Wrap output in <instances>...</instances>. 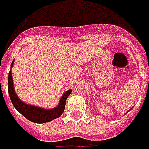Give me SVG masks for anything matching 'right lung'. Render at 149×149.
Segmentation results:
<instances>
[{"label": "right lung", "instance_id": "obj_1", "mask_svg": "<svg viewBox=\"0 0 149 149\" xmlns=\"http://www.w3.org/2000/svg\"><path fill=\"white\" fill-rule=\"evenodd\" d=\"M13 62H14V60L13 61L11 66H13ZM8 91H9V98H10L13 106L23 116H25L27 120H29V121L33 122V123H43L49 122L56 118H58L63 113L65 106H66V100L67 97L70 95L72 90H69L63 94L58 106H57L54 109H49V110L43 109L38 107L28 105L20 100V99L17 97V94L14 91L11 70L9 71V77H8Z\"/></svg>", "mask_w": 149, "mask_h": 149}]
</instances>
